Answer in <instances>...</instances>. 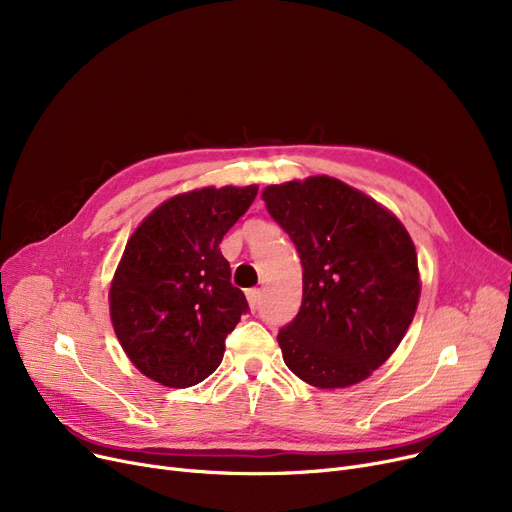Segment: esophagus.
I'll list each match as a JSON object with an SVG mask.
<instances>
[{
  "label": "esophagus",
  "instance_id": "esophagus-1",
  "mask_svg": "<svg viewBox=\"0 0 512 512\" xmlns=\"http://www.w3.org/2000/svg\"><path fill=\"white\" fill-rule=\"evenodd\" d=\"M247 299H249L251 309H253V311H257V309H259V305H261V290H259V288H251V290H247Z\"/></svg>",
  "mask_w": 512,
  "mask_h": 512
}]
</instances>
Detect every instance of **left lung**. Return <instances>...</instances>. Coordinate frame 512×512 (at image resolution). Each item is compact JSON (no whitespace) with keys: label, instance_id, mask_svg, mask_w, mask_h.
Wrapping results in <instances>:
<instances>
[{"label":"left lung","instance_id":"left-lung-1","mask_svg":"<svg viewBox=\"0 0 512 512\" xmlns=\"http://www.w3.org/2000/svg\"><path fill=\"white\" fill-rule=\"evenodd\" d=\"M267 211L303 265V301L278 344L288 369L317 388H346L378 369L419 303L415 245L394 215L330 176L272 184Z\"/></svg>","mask_w":512,"mask_h":512}]
</instances>
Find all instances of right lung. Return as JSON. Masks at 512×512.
I'll return each mask as SVG.
<instances>
[{"mask_svg":"<svg viewBox=\"0 0 512 512\" xmlns=\"http://www.w3.org/2000/svg\"><path fill=\"white\" fill-rule=\"evenodd\" d=\"M255 197V184L176 195L126 242L110 315L128 359L157 384L188 388L220 367L226 336L249 311L220 242Z\"/></svg>","mask_w":512,"mask_h":512,"instance_id":"obj_1","label":"right lung"}]
</instances>
